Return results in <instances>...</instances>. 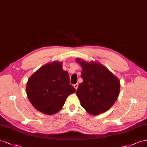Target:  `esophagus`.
<instances>
[{"label":"esophagus","mask_w":147,"mask_h":147,"mask_svg":"<svg viewBox=\"0 0 147 147\" xmlns=\"http://www.w3.org/2000/svg\"><path fill=\"white\" fill-rule=\"evenodd\" d=\"M78 84H74V88L75 89H76V90H77L78 89Z\"/></svg>","instance_id":"34e87169"}]
</instances>
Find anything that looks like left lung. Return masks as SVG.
I'll return each mask as SVG.
<instances>
[{
    "mask_svg": "<svg viewBox=\"0 0 147 147\" xmlns=\"http://www.w3.org/2000/svg\"><path fill=\"white\" fill-rule=\"evenodd\" d=\"M82 67L76 95L81 105L91 115H98L110 109L118 98L120 81L105 66L98 61L76 60Z\"/></svg>",
    "mask_w": 147,
    "mask_h": 147,
    "instance_id": "1",
    "label": "left lung"
}]
</instances>
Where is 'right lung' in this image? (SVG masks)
Segmentation results:
<instances>
[{
    "instance_id": "obj_1",
    "label": "right lung",
    "mask_w": 147,
    "mask_h": 147,
    "mask_svg": "<svg viewBox=\"0 0 147 147\" xmlns=\"http://www.w3.org/2000/svg\"><path fill=\"white\" fill-rule=\"evenodd\" d=\"M61 61H53L37 69L29 78L26 94L29 101L37 111L47 115L59 111L70 94L76 92L69 84L67 71Z\"/></svg>"
}]
</instances>
